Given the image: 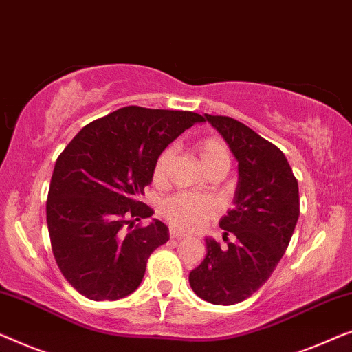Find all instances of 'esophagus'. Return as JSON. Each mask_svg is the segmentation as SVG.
Returning <instances> with one entry per match:
<instances>
[{
	"instance_id": "34e87169",
	"label": "esophagus",
	"mask_w": 352,
	"mask_h": 352,
	"mask_svg": "<svg viewBox=\"0 0 352 352\" xmlns=\"http://www.w3.org/2000/svg\"><path fill=\"white\" fill-rule=\"evenodd\" d=\"M183 237H185V234H183V232L177 231V230H170V239L172 241H180V239H183Z\"/></svg>"
}]
</instances>
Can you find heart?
<instances>
[{"label":"heart","mask_w":352,"mask_h":352,"mask_svg":"<svg viewBox=\"0 0 352 352\" xmlns=\"http://www.w3.org/2000/svg\"><path fill=\"white\" fill-rule=\"evenodd\" d=\"M196 151L199 155L201 164L204 166L206 170L219 169H230L231 166V155L228 150L226 143L217 137H207L197 142ZM174 146H167L166 150L157 156L155 170H153V180L155 183H162L167 177L169 164L174 157ZM219 207L215 201L210 197L195 196L190 192H178V195L170 196L161 206V215L169 221V223L180 231L192 232L201 230L207 220L217 215Z\"/></svg>","instance_id":"1"}]
</instances>
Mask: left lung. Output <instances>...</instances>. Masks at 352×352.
I'll use <instances>...</instances> for the list:
<instances>
[{
    "label": "left lung",
    "mask_w": 352,
    "mask_h": 352,
    "mask_svg": "<svg viewBox=\"0 0 352 352\" xmlns=\"http://www.w3.org/2000/svg\"><path fill=\"white\" fill-rule=\"evenodd\" d=\"M237 160V186L220 228L236 237L225 249L206 237V256L190 273L192 292L212 305L249 298L273 274L300 215L298 182L279 148L242 122L204 115Z\"/></svg>",
    "instance_id": "left-lung-1"
}]
</instances>
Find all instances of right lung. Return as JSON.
<instances>
[{
    "mask_svg": "<svg viewBox=\"0 0 352 352\" xmlns=\"http://www.w3.org/2000/svg\"><path fill=\"white\" fill-rule=\"evenodd\" d=\"M204 118L191 111L124 107L82 127L54 167L46 217L62 274L94 301L137 290L148 256L169 241L153 220L126 232L153 210L140 197L153 182L157 156Z\"/></svg>",
    "mask_w": 352,
    "mask_h": 352,
    "instance_id": "add662e5",
    "label": "right lung"
}]
</instances>
